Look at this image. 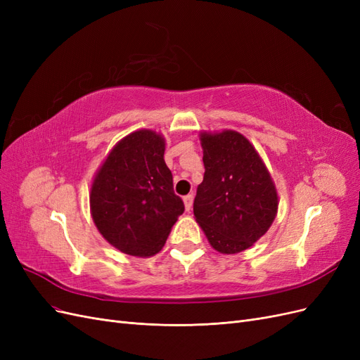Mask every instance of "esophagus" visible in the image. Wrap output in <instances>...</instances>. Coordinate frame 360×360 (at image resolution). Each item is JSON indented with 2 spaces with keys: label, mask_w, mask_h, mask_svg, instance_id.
I'll return each instance as SVG.
<instances>
[{
  "label": "esophagus",
  "mask_w": 360,
  "mask_h": 360,
  "mask_svg": "<svg viewBox=\"0 0 360 360\" xmlns=\"http://www.w3.org/2000/svg\"><path fill=\"white\" fill-rule=\"evenodd\" d=\"M183 201H184V209H186L188 212L192 209V202H193V195L192 193H189V195H186V197L183 198Z\"/></svg>",
  "instance_id": "obj_1"
}]
</instances>
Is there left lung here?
<instances>
[{"mask_svg": "<svg viewBox=\"0 0 360 360\" xmlns=\"http://www.w3.org/2000/svg\"><path fill=\"white\" fill-rule=\"evenodd\" d=\"M204 180L193 214L210 245L237 254L264 236L278 213V192L255 147L236 130L201 134Z\"/></svg>", "mask_w": 360, "mask_h": 360, "instance_id": "obj_1", "label": "left lung"}]
</instances>
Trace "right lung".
Segmentation results:
<instances>
[{
	"label": "right lung",
	"mask_w": 360,
	"mask_h": 360,
	"mask_svg": "<svg viewBox=\"0 0 360 360\" xmlns=\"http://www.w3.org/2000/svg\"><path fill=\"white\" fill-rule=\"evenodd\" d=\"M163 153V136L141 129L118 141L94 176L93 221L105 240L127 255L158 254L184 212Z\"/></svg>",
	"instance_id": "add662e5"
}]
</instances>
